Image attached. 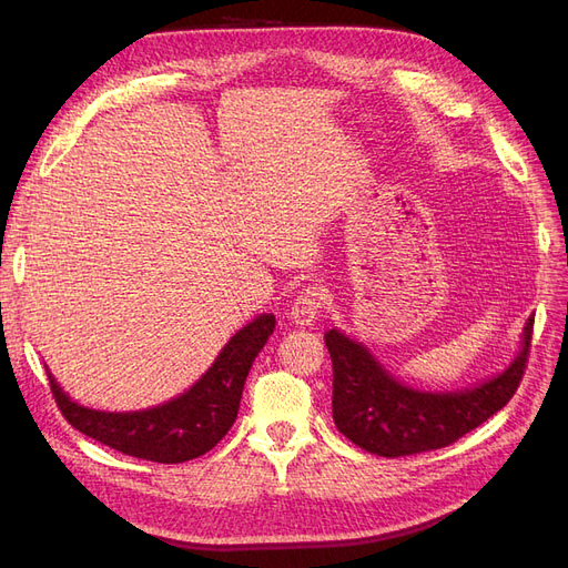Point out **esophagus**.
<instances>
[{
	"mask_svg": "<svg viewBox=\"0 0 568 568\" xmlns=\"http://www.w3.org/2000/svg\"><path fill=\"white\" fill-rule=\"evenodd\" d=\"M322 303H324V288L317 284H307L296 296L294 305H291V322L298 326H311L322 311Z\"/></svg>",
	"mask_w": 568,
	"mask_h": 568,
	"instance_id": "esophagus-1",
	"label": "esophagus"
}]
</instances>
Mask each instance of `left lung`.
I'll list each match as a JSON object with an SVG mask.
<instances>
[{"label":"left lung","instance_id":"left-lung-1","mask_svg":"<svg viewBox=\"0 0 568 568\" xmlns=\"http://www.w3.org/2000/svg\"><path fill=\"white\" fill-rule=\"evenodd\" d=\"M532 317L524 329V348L495 379L459 393H422L395 382L359 343L332 329L324 343L334 367V424L359 448L403 457L440 450L490 419L517 393L532 341Z\"/></svg>","mask_w":568,"mask_h":568}]
</instances>
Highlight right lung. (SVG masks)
I'll return each mask as SVG.
<instances>
[{
  "label": "right lung",
  "mask_w": 568,
  "mask_h": 568,
  "mask_svg": "<svg viewBox=\"0 0 568 568\" xmlns=\"http://www.w3.org/2000/svg\"><path fill=\"white\" fill-rule=\"evenodd\" d=\"M274 332V315L253 320L222 348L215 365L180 398L142 412H97L75 405L49 374L63 419L109 448L161 464L201 457L232 428L248 369Z\"/></svg>",
  "instance_id": "add662e5"
}]
</instances>
